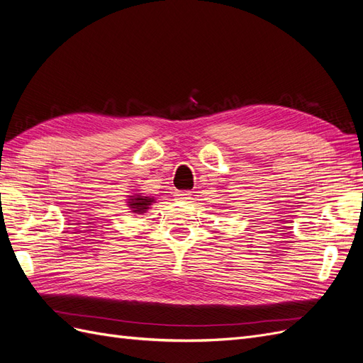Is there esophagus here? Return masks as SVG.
<instances>
[{
	"mask_svg": "<svg viewBox=\"0 0 363 363\" xmlns=\"http://www.w3.org/2000/svg\"><path fill=\"white\" fill-rule=\"evenodd\" d=\"M174 196L177 201H188L191 199V192L188 191H177L174 192Z\"/></svg>",
	"mask_w": 363,
	"mask_h": 363,
	"instance_id": "1",
	"label": "esophagus"
}]
</instances>
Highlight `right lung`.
<instances>
[{
  "instance_id": "add662e5",
  "label": "right lung",
  "mask_w": 363,
  "mask_h": 363,
  "mask_svg": "<svg viewBox=\"0 0 363 363\" xmlns=\"http://www.w3.org/2000/svg\"><path fill=\"white\" fill-rule=\"evenodd\" d=\"M127 203H128L127 206L130 207L131 212L136 215H142L148 211L150 206L156 203V199L155 196L144 195V194H133V195H128Z\"/></svg>"
}]
</instances>
